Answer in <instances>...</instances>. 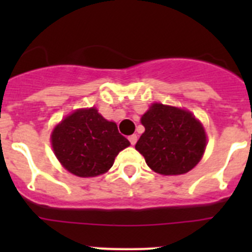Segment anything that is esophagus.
I'll use <instances>...</instances> for the list:
<instances>
[{
  "mask_svg": "<svg viewBox=\"0 0 252 252\" xmlns=\"http://www.w3.org/2000/svg\"><path fill=\"white\" fill-rule=\"evenodd\" d=\"M128 140H130L131 145H135L137 142V136L136 135H131V136H128Z\"/></svg>",
  "mask_w": 252,
  "mask_h": 252,
  "instance_id": "obj_1",
  "label": "esophagus"
}]
</instances>
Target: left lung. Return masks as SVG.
I'll use <instances>...</instances> for the list:
<instances>
[{
  "label": "left lung",
  "mask_w": 252,
  "mask_h": 252,
  "mask_svg": "<svg viewBox=\"0 0 252 252\" xmlns=\"http://www.w3.org/2000/svg\"><path fill=\"white\" fill-rule=\"evenodd\" d=\"M145 132L135 149L149 168L162 175L186 174L203 157L207 136L203 125L192 112L153 103L141 117Z\"/></svg>",
  "instance_id": "1"
}]
</instances>
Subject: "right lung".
I'll list each match as a JSON object with an SVG mask.
<instances>
[{"instance_id": "right-lung-1", "label": "right lung", "mask_w": 252, "mask_h": 252, "mask_svg": "<svg viewBox=\"0 0 252 252\" xmlns=\"http://www.w3.org/2000/svg\"><path fill=\"white\" fill-rule=\"evenodd\" d=\"M50 139L60 164L81 178L104 174L120 151L130 145L117 125L107 121L94 107L66 116L55 126Z\"/></svg>"}]
</instances>
